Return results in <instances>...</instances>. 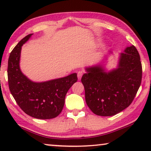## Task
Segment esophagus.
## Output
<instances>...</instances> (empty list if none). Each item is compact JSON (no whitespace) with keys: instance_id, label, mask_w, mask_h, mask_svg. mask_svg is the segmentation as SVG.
<instances>
[{"instance_id":"obj_1","label":"esophagus","mask_w":151,"mask_h":151,"mask_svg":"<svg viewBox=\"0 0 151 151\" xmlns=\"http://www.w3.org/2000/svg\"><path fill=\"white\" fill-rule=\"evenodd\" d=\"M82 75H83V72H82V71H78V80L81 79Z\"/></svg>"}]
</instances>
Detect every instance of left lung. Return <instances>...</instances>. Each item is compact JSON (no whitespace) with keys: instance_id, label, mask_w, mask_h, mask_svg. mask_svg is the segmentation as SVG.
I'll return each mask as SVG.
<instances>
[{"instance_id":"8db88e82","label":"left lung","mask_w":151,"mask_h":151,"mask_svg":"<svg viewBox=\"0 0 151 151\" xmlns=\"http://www.w3.org/2000/svg\"><path fill=\"white\" fill-rule=\"evenodd\" d=\"M81 81L87 106L96 115L112 116L131 104L142 82V67L134 45L127 47L118 67L105 72L100 65L86 68Z\"/></svg>"}]
</instances>
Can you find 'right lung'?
<instances>
[{"mask_svg":"<svg viewBox=\"0 0 151 151\" xmlns=\"http://www.w3.org/2000/svg\"><path fill=\"white\" fill-rule=\"evenodd\" d=\"M32 35L22 38L10 53L7 67L9 88L16 103L26 114L37 119H52L63 110L66 94L77 82V74L43 82L29 80L20 71L19 62L22 45Z\"/></svg>","mask_w":151,"mask_h":151,"instance_id":"1","label":"right lung"}]
</instances>
